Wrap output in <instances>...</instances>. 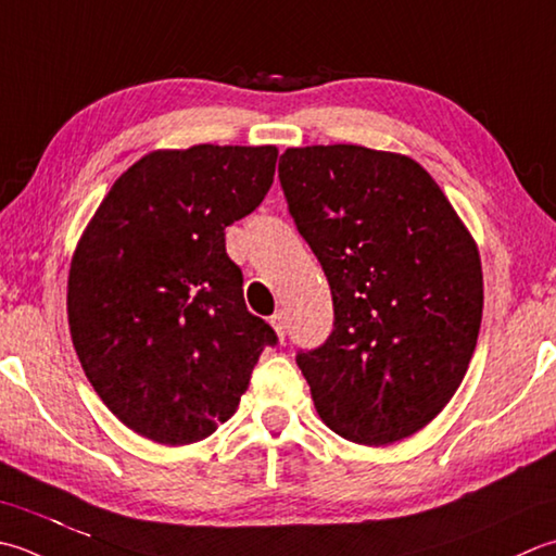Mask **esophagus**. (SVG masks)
Here are the masks:
<instances>
[{"instance_id": "1", "label": "esophagus", "mask_w": 556, "mask_h": 556, "mask_svg": "<svg viewBox=\"0 0 556 556\" xmlns=\"http://www.w3.org/2000/svg\"><path fill=\"white\" fill-rule=\"evenodd\" d=\"M271 328L277 330V334L281 337V340H285L287 337V330H289V325H287V313L285 311H277L275 315H271Z\"/></svg>"}]
</instances>
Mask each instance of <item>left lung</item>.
<instances>
[{"label":"left lung","mask_w":556,"mask_h":556,"mask_svg":"<svg viewBox=\"0 0 556 556\" xmlns=\"http://www.w3.org/2000/svg\"><path fill=\"white\" fill-rule=\"evenodd\" d=\"M289 214L332 291V332L299 350L320 419L388 445L439 415L482 323L477 245L417 161L356 144L287 149Z\"/></svg>","instance_id":"obj_1"}]
</instances>
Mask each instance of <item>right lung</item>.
Masks as SVG:
<instances>
[{
    "label": "right lung",
    "instance_id": "obj_1",
    "mask_svg": "<svg viewBox=\"0 0 556 556\" xmlns=\"http://www.w3.org/2000/svg\"><path fill=\"white\" fill-rule=\"evenodd\" d=\"M275 163V147L154 151L86 226L70 269L72 342L98 397L139 437H210L277 344L245 308L224 238L265 200Z\"/></svg>",
    "mask_w": 556,
    "mask_h": 556
}]
</instances>
